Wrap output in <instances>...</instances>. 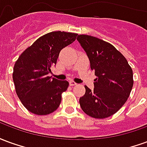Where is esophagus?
Segmentation results:
<instances>
[{"label":"esophagus","mask_w":147,"mask_h":147,"mask_svg":"<svg viewBox=\"0 0 147 147\" xmlns=\"http://www.w3.org/2000/svg\"><path fill=\"white\" fill-rule=\"evenodd\" d=\"M69 84H70V86H76L77 83H75L72 80H70V81H69Z\"/></svg>","instance_id":"esophagus-1"}]
</instances>
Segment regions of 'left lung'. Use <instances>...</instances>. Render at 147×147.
<instances>
[{
  "label": "left lung",
  "mask_w": 147,
  "mask_h": 147,
  "mask_svg": "<svg viewBox=\"0 0 147 147\" xmlns=\"http://www.w3.org/2000/svg\"><path fill=\"white\" fill-rule=\"evenodd\" d=\"M97 76L94 88L85 86L80 106L90 117L106 118L116 113L126 102L133 86V72L126 58L109 42L96 37H77Z\"/></svg>",
  "instance_id": "obj_1"
}]
</instances>
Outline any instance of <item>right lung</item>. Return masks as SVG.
Masks as SVG:
<instances>
[{
  "label": "right lung",
  "instance_id": "obj_1",
  "mask_svg": "<svg viewBox=\"0 0 147 147\" xmlns=\"http://www.w3.org/2000/svg\"><path fill=\"white\" fill-rule=\"evenodd\" d=\"M77 34L53 31L37 39L20 56L13 68L16 91L24 107L36 115L57 109L61 94L68 87L66 80L48 76L62 49L76 40Z\"/></svg>",
  "mask_w": 147,
  "mask_h": 147
}]
</instances>
